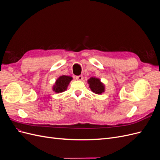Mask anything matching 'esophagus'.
<instances>
[{"instance_id": "esophagus-1", "label": "esophagus", "mask_w": 160, "mask_h": 160, "mask_svg": "<svg viewBox=\"0 0 160 160\" xmlns=\"http://www.w3.org/2000/svg\"><path fill=\"white\" fill-rule=\"evenodd\" d=\"M76 79L77 80H79V81H82L83 79V75H79V76H77L76 77Z\"/></svg>"}]
</instances>
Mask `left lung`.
<instances>
[{
    "label": "left lung",
    "instance_id": "8db88e82",
    "mask_svg": "<svg viewBox=\"0 0 160 160\" xmlns=\"http://www.w3.org/2000/svg\"><path fill=\"white\" fill-rule=\"evenodd\" d=\"M88 82L91 90L94 93L100 95L105 91V86L103 83H101L99 79L95 78V77H91Z\"/></svg>",
    "mask_w": 160,
    "mask_h": 160
}]
</instances>
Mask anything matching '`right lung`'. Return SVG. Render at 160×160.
Here are the masks:
<instances>
[{
    "instance_id": "obj_1",
    "label": "right lung",
    "mask_w": 160,
    "mask_h": 160,
    "mask_svg": "<svg viewBox=\"0 0 160 160\" xmlns=\"http://www.w3.org/2000/svg\"><path fill=\"white\" fill-rule=\"evenodd\" d=\"M72 79V78L70 76L62 75L59 77L56 80L55 85H53L52 90L56 93H61V92L65 91L67 90V87Z\"/></svg>"
}]
</instances>
